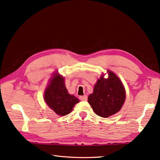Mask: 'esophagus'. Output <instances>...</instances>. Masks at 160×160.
I'll use <instances>...</instances> for the list:
<instances>
[{
    "mask_svg": "<svg viewBox=\"0 0 160 160\" xmlns=\"http://www.w3.org/2000/svg\"><path fill=\"white\" fill-rule=\"evenodd\" d=\"M80 99L82 100V101H86L87 99H88V97L86 95H84V96H80Z\"/></svg>",
    "mask_w": 160,
    "mask_h": 160,
    "instance_id": "obj_1",
    "label": "esophagus"
}]
</instances>
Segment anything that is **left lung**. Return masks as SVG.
I'll list each match as a JSON object with an SVG mask.
<instances>
[{"instance_id": "1", "label": "left lung", "mask_w": 160, "mask_h": 160, "mask_svg": "<svg viewBox=\"0 0 160 160\" xmlns=\"http://www.w3.org/2000/svg\"><path fill=\"white\" fill-rule=\"evenodd\" d=\"M107 72L108 78L101 75L94 85L93 93L88 97V102L94 113L104 118L119 112L126 99L125 88L121 80L110 70Z\"/></svg>"}]
</instances>
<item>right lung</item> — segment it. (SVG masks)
Returning a JSON list of instances; mask_svg holds the SVG:
<instances>
[{
    "instance_id": "obj_1",
    "label": "right lung",
    "mask_w": 160,
    "mask_h": 160,
    "mask_svg": "<svg viewBox=\"0 0 160 160\" xmlns=\"http://www.w3.org/2000/svg\"><path fill=\"white\" fill-rule=\"evenodd\" d=\"M44 100L47 105L59 116L68 114L79 99L71 95L66 88L64 78L55 72L51 78L44 92Z\"/></svg>"
}]
</instances>
